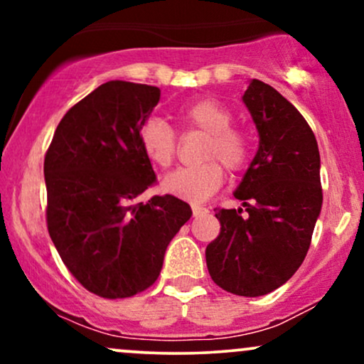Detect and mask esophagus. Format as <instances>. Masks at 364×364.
<instances>
[{
  "label": "esophagus",
  "instance_id": "esophagus-1",
  "mask_svg": "<svg viewBox=\"0 0 364 364\" xmlns=\"http://www.w3.org/2000/svg\"><path fill=\"white\" fill-rule=\"evenodd\" d=\"M191 212H193L195 217H198V215L205 214L207 208H205V207H200V205H193V207H191Z\"/></svg>",
  "mask_w": 364,
  "mask_h": 364
}]
</instances>
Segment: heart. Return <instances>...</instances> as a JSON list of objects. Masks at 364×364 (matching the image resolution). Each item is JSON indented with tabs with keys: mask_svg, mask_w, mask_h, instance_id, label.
Instances as JSON below:
<instances>
[{
	"mask_svg": "<svg viewBox=\"0 0 364 364\" xmlns=\"http://www.w3.org/2000/svg\"><path fill=\"white\" fill-rule=\"evenodd\" d=\"M185 132H200L205 135L200 149L203 162L179 168L162 179L166 193L200 203L223 186L224 171L240 173L252 156V141L243 128L232 123V112L228 106L212 97L185 104L174 112ZM141 152L152 164L169 168L178 154V135L161 118H147L139 128ZM221 164L219 165L218 162Z\"/></svg>",
	"mask_w": 364,
	"mask_h": 364,
	"instance_id": "heart-1",
	"label": "heart"
}]
</instances>
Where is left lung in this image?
Listing matches in <instances>:
<instances>
[{
    "label": "left lung",
    "mask_w": 364,
    "mask_h": 364,
    "mask_svg": "<svg viewBox=\"0 0 364 364\" xmlns=\"http://www.w3.org/2000/svg\"><path fill=\"white\" fill-rule=\"evenodd\" d=\"M243 101L260 147L235 196L243 208H215L219 236L207 246V269L224 291L269 294L299 269L320 214V152L310 124L274 87L252 80Z\"/></svg>",
    "instance_id": "8db88e82"
}]
</instances>
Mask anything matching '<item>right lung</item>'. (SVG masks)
<instances>
[{"label": "right lung", "instance_id": "obj_1", "mask_svg": "<svg viewBox=\"0 0 364 364\" xmlns=\"http://www.w3.org/2000/svg\"><path fill=\"white\" fill-rule=\"evenodd\" d=\"M159 97L152 85L102 83L63 116L44 157L49 236L70 274L106 299L149 289L191 217L173 195L128 205L157 183L139 128Z\"/></svg>", "mask_w": 364, "mask_h": 364}]
</instances>
